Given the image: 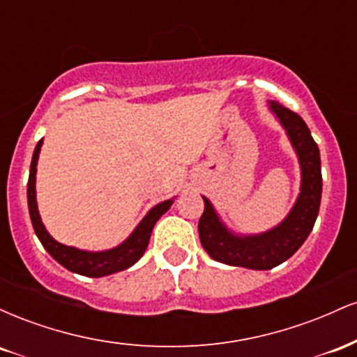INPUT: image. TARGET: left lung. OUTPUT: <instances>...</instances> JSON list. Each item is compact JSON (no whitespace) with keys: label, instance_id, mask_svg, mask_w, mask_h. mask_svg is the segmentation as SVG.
<instances>
[{"label":"left lung","instance_id":"8db88e82","mask_svg":"<svg viewBox=\"0 0 357 357\" xmlns=\"http://www.w3.org/2000/svg\"><path fill=\"white\" fill-rule=\"evenodd\" d=\"M268 110L284 127L301 166V191L277 227L267 231L235 233L216 213L210 199L203 196L204 211L199 218L198 233L203 248L213 260L231 267L270 270L289 260L312 231L322 196L321 153L304 119L278 102L268 100Z\"/></svg>","mask_w":357,"mask_h":357}]
</instances>
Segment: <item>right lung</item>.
Instances as JSON below:
<instances>
[{
	"label": "right lung",
	"instance_id": "1",
	"mask_svg": "<svg viewBox=\"0 0 357 357\" xmlns=\"http://www.w3.org/2000/svg\"><path fill=\"white\" fill-rule=\"evenodd\" d=\"M43 139H40L38 144H36L33 151V158H31L30 165V176H28V211H30L31 225H33V230L38 236V240L42 241L50 255L55 258L56 261L70 270L73 273H79V275L85 277H105L112 275V273L122 272V270L132 267L134 264L144 255L147 245H149L151 233L155 221L161 218L165 213L169 210L171 204L174 203V198L166 199V202L158 203L155 206L151 208L147 211V215L139 221V225L134 228V231L130 233L127 238L122 241L117 247L102 250V252H90V250H80L75 247H68V245L60 243L56 241L50 233L45 228L42 216L38 211V203H36V165H38V155L42 151Z\"/></svg>",
	"mask_w": 357,
	"mask_h": 357
}]
</instances>
